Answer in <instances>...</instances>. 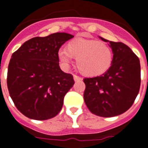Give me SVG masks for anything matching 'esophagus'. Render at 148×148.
<instances>
[{
  "label": "esophagus",
  "mask_w": 148,
  "mask_h": 148,
  "mask_svg": "<svg viewBox=\"0 0 148 148\" xmlns=\"http://www.w3.org/2000/svg\"><path fill=\"white\" fill-rule=\"evenodd\" d=\"M73 79H74V80H75V81H79V80H82L81 77H79V76H78V75H73Z\"/></svg>",
  "instance_id": "obj_1"
}]
</instances>
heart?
I'll use <instances>...</instances> for the list:
<instances>
[{
  "instance_id": "heart-1",
  "label": "heart",
  "mask_w": 148,
  "mask_h": 148,
  "mask_svg": "<svg viewBox=\"0 0 148 148\" xmlns=\"http://www.w3.org/2000/svg\"><path fill=\"white\" fill-rule=\"evenodd\" d=\"M58 58L69 66L72 58H76L79 71L86 75H99L110 69L113 53L108 45L95 39L76 38L67 44L66 49H60Z\"/></svg>"
}]
</instances>
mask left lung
I'll return each instance as SVG.
<instances>
[{"instance_id": "left-lung-1", "label": "left lung", "mask_w": 148, "mask_h": 148, "mask_svg": "<svg viewBox=\"0 0 148 148\" xmlns=\"http://www.w3.org/2000/svg\"><path fill=\"white\" fill-rule=\"evenodd\" d=\"M100 38L110 43L113 51L110 68L102 75L85 78L84 99L92 114L103 117L117 116L133 104L140 87V60L129 46Z\"/></svg>"}]
</instances>
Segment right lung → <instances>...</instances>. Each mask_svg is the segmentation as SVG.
Returning <instances> with one entry per match:
<instances>
[{"instance_id":"right-lung-1","label":"right lung","mask_w":148,"mask_h":148,"mask_svg":"<svg viewBox=\"0 0 148 148\" xmlns=\"http://www.w3.org/2000/svg\"><path fill=\"white\" fill-rule=\"evenodd\" d=\"M73 37L58 32L33 38L12 53L8 69V89L24 116L43 121L61 111L64 97L75 82L73 75L61 69L58 53Z\"/></svg>"}]
</instances>
